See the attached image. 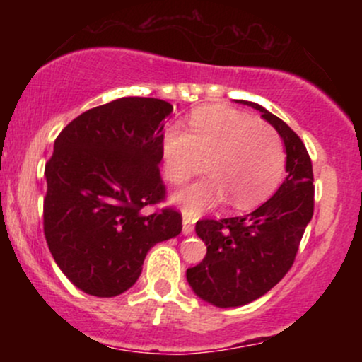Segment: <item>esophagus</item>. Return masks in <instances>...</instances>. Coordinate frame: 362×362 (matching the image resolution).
Masks as SVG:
<instances>
[{
  "label": "esophagus",
  "instance_id": "esophagus-1",
  "mask_svg": "<svg viewBox=\"0 0 362 362\" xmlns=\"http://www.w3.org/2000/svg\"><path fill=\"white\" fill-rule=\"evenodd\" d=\"M184 235H190L194 231V218H190L189 214L184 213V228H182Z\"/></svg>",
  "mask_w": 362,
  "mask_h": 362
}]
</instances>
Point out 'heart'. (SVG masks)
I'll return each instance as SVG.
<instances>
[{"label":"heart","instance_id":"b5f03b06","mask_svg":"<svg viewBox=\"0 0 362 362\" xmlns=\"http://www.w3.org/2000/svg\"><path fill=\"white\" fill-rule=\"evenodd\" d=\"M189 132L178 126L165 129L160 153L163 175L180 185L207 160L209 175L173 194V202L195 216L230 195L238 209L259 206L271 197L284 172L286 151L279 132L264 120L230 107L194 110Z\"/></svg>","mask_w":362,"mask_h":362}]
</instances>
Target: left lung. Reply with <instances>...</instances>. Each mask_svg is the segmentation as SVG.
<instances>
[{
  "mask_svg": "<svg viewBox=\"0 0 362 362\" xmlns=\"http://www.w3.org/2000/svg\"><path fill=\"white\" fill-rule=\"evenodd\" d=\"M262 112L286 148V178L277 192L247 216L202 219L195 233L207 253L187 269V282L201 300L235 308L264 296L288 274L313 216V168L300 136L259 103L240 100Z\"/></svg>",
  "mask_w": 362,
  "mask_h": 362,
  "instance_id": "left-lung-1",
  "label": "left lung"
}]
</instances>
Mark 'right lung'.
<instances>
[{
    "instance_id": "right-lung-1",
    "label": "right lung",
    "mask_w": 362,
    "mask_h": 362,
    "mask_svg": "<svg viewBox=\"0 0 362 362\" xmlns=\"http://www.w3.org/2000/svg\"><path fill=\"white\" fill-rule=\"evenodd\" d=\"M172 112L160 98H117L83 112L54 141L44 235L57 267L83 293L119 296L138 281L151 247L180 235L177 211L143 213L165 199L158 165Z\"/></svg>"
}]
</instances>
